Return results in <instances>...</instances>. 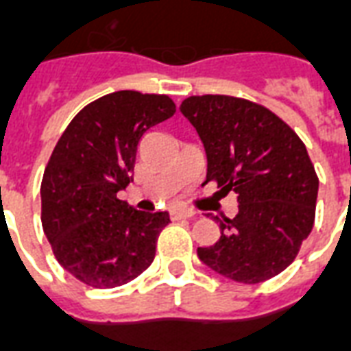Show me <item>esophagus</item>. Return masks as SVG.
Masks as SVG:
<instances>
[{"label":"esophagus","mask_w":351,"mask_h":351,"mask_svg":"<svg viewBox=\"0 0 351 351\" xmlns=\"http://www.w3.org/2000/svg\"><path fill=\"white\" fill-rule=\"evenodd\" d=\"M196 215L192 209H186V207H179V209L172 210V220H185V218H192Z\"/></svg>","instance_id":"34e87169"}]
</instances>
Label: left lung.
<instances>
[{
  "label": "left lung",
  "mask_w": 351,
  "mask_h": 351,
  "mask_svg": "<svg viewBox=\"0 0 351 351\" xmlns=\"http://www.w3.org/2000/svg\"><path fill=\"white\" fill-rule=\"evenodd\" d=\"M181 112L207 154V181L235 192L239 215L220 220V241L197 247L215 272L239 283L272 279L296 259L315 226L318 176L302 138L250 99L191 96Z\"/></svg>",
  "instance_id": "8db88e82"
}]
</instances>
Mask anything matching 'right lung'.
<instances>
[{"instance_id":"add662e5","label":"right lung","mask_w":351,"mask_h":351,"mask_svg":"<svg viewBox=\"0 0 351 351\" xmlns=\"http://www.w3.org/2000/svg\"><path fill=\"white\" fill-rule=\"evenodd\" d=\"M173 112L165 94L112 92L60 135L42 178V228L55 259L85 285H125L154 263L170 216L133 209L118 192L133 181L142 136Z\"/></svg>"}]
</instances>
